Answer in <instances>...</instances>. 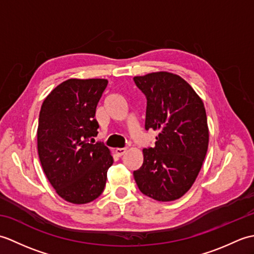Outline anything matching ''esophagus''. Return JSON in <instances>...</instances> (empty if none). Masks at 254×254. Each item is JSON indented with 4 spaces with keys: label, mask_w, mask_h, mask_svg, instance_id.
<instances>
[{
    "label": "esophagus",
    "mask_w": 254,
    "mask_h": 254,
    "mask_svg": "<svg viewBox=\"0 0 254 254\" xmlns=\"http://www.w3.org/2000/svg\"><path fill=\"white\" fill-rule=\"evenodd\" d=\"M116 154L117 156H119V157H121V156H123L124 154L127 153V148H116Z\"/></svg>",
    "instance_id": "34e87169"
}]
</instances>
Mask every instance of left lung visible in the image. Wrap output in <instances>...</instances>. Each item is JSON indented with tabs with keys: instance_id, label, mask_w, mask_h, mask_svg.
<instances>
[{
	"instance_id": "8db88e82",
	"label": "left lung",
	"mask_w": 254,
	"mask_h": 254,
	"mask_svg": "<svg viewBox=\"0 0 254 254\" xmlns=\"http://www.w3.org/2000/svg\"><path fill=\"white\" fill-rule=\"evenodd\" d=\"M146 97L145 130H158L154 147L143 149V165L133 172L145 195L174 201L195 181L208 146L203 101L185 79L168 72L133 78Z\"/></svg>"
}]
</instances>
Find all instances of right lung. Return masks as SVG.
Masks as SVG:
<instances>
[{
    "label": "right lung",
    "instance_id": "add662e5",
    "mask_svg": "<svg viewBox=\"0 0 254 254\" xmlns=\"http://www.w3.org/2000/svg\"><path fill=\"white\" fill-rule=\"evenodd\" d=\"M107 79L71 78L53 89L39 113L38 154L57 193L67 202L86 204L98 197L113 164L109 149L97 136V105Z\"/></svg>",
    "mask_w": 254,
    "mask_h": 254
}]
</instances>
